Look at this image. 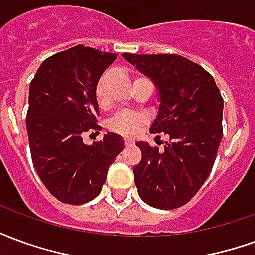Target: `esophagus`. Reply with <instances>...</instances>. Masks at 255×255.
<instances>
[{
	"label": "esophagus",
	"mask_w": 255,
	"mask_h": 255,
	"mask_svg": "<svg viewBox=\"0 0 255 255\" xmlns=\"http://www.w3.org/2000/svg\"><path fill=\"white\" fill-rule=\"evenodd\" d=\"M124 144H126V146H132L133 140H132V139L126 138V139H124Z\"/></svg>",
	"instance_id": "esophagus-1"
}]
</instances>
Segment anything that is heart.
<instances>
[{"label":"heart","mask_w":255,"mask_h":255,"mask_svg":"<svg viewBox=\"0 0 255 255\" xmlns=\"http://www.w3.org/2000/svg\"><path fill=\"white\" fill-rule=\"evenodd\" d=\"M106 73H104L95 86V100L101 109H106L109 105L108 95H106ZM144 79V78H139ZM138 80V79H136ZM144 123V116L138 112H120L113 116L108 123V128L113 132L120 133L124 136H131L138 131V128Z\"/></svg>","instance_id":"obj_1"}]
</instances>
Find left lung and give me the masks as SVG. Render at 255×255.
I'll return each instance as SVG.
<instances>
[{
  "instance_id": "8db88e82",
  "label": "left lung",
  "mask_w": 255,
  "mask_h": 255,
  "mask_svg": "<svg viewBox=\"0 0 255 255\" xmlns=\"http://www.w3.org/2000/svg\"><path fill=\"white\" fill-rule=\"evenodd\" d=\"M158 89L151 133H168L164 150L136 142L142 160L133 168L139 197L157 209H176L208 179L223 138L224 101L213 76L177 54L123 53Z\"/></svg>"
}]
</instances>
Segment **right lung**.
<instances>
[{
  "label": "right lung",
  "mask_w": 255,
  "mask_h": 255,
  "mask_svg": "<svg viewBox=\"0 0 255 255\" xmlns=\"http://www.w3.org/2000/svg\"><path fill=\"white\" fill-rule=\"evenodd\" d=\"M115 60L113 53L79 45L46 58L31 80L25 119L31 158L45 187L64 203L94 199L124 149L113 132L83 143V133L101 129L95 86Z\"/></svg>",
  "instance_id": "right-lung-1"
}]
</instances>
